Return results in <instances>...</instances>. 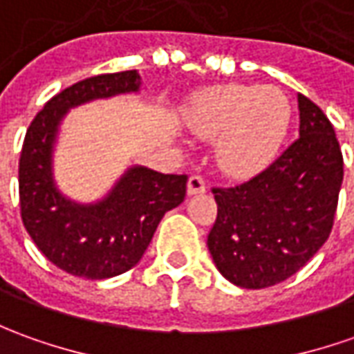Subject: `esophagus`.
<instances>
[{
	"label": "esophagus",
	"mask_w": 354,
	"mask_h": 354,
	"mask_svg": "<svg viewBox=\"0 0 354 354\" xmlns=\"http://www.w3.org/2000/svg\"><path fill=\"white\" fill-rule=\"evenodd\" d=\"M197 194H205V182L201 176H189L187 180V196H197Z\"/></svg>",
	"instance_id": "34e87169"
}]
</instances>
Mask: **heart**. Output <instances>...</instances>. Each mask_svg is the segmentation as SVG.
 Instances as JSON below:
<instances>
[{
	"label": "heart",
	"instance_id": "obj_1",
	"mask_svg": "<svg viewBox=\"0 0 354 354\" xmlns=\"http://www.w3.org/2000/svg\"><path fill=\"white\" fill-rule=\"evenodd\" d=\"M290 102L275 86L221 85L192 98L187 127L199 137L217 139L218 167L227 174H258L277 157L290 126Z\"/></svg>",
	"mask_w": 354,
	"mask_h": 354
}]
</instances>
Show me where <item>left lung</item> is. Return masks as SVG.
I'll use <instances>...</instances> for the list:
<instances>
[{
  "mask_svg": "<svg viewBox=\"0 0 354 354\" xmlns=\"http://www.w3.org/2000/svg\"><path fill=\"white\" fill-rule=\"evenodd\" d=\"M298 139L263 172L234 187H213L217 221L207 236L211 258L232 285L273 287L329 238L343 155L328 116L298 95Z\"/></svg>",
  "mask_w": 354,
  "mask_h": 354,
  "instance_id": "left-lung-1",
  "label": "left lung"
}]
</instances>
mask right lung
Wrapping results in <instances>:
<instances>
[{
    "mask_svg": "<svg viewBox=\"0 0 354 354\" xmlns=\"http://www.w3.org/2000/svg\"><path fill=\"white\" fill-rule=\"evenodd\" d=\"M136 69L83 79L50 98L28 126L19 158V199L26 232L56 268L75 277L108 279L143 258L160 218L186 196V174L131 167L96 203H77L54 182V145L69 108L137 93Z\"/></svg>",
    "mask_w": 354,
    "mask_h": 354,
    "instance_id": "1",
    "label": "right lung"
}]
</instances>
